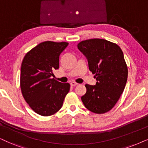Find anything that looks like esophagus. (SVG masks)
Listing matches in <instances>:
<instances>
[{
	"mask_svg": "<svg viewBox=\"0 0 148 148\" xmlns=\"http://www.w3.org/2000/svg\"><path fill=\"white\" fill-rule=\"evenodd\" d=\"M78 85V83H76V82H71L70 83V85L71 86H72V87H74V86H76V85Z\"/></svg>",
	"mask_w": 148,
	"mask_h": 148,
	"instance_id": "1",
	"label": "esophagus"
}]
</instances>
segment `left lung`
<instances>
[{"label": "left lung", "mask_w": 148, "mask_h": 148, "mask_svg": "<svg viewBox=\"0 0 148 148\" xmlns=\"http://www.w3.org/2000/svg\"><path fill=\"white\" fill-rule=\"evenodd\" d=\"M95 74V85H85L87 92L81 97L84 105L93 113L102 114L113 108L124 90L128 68L120 47L102 39L82 41L77 45Z\"/></svg>", "instance_id": "left-lung-1"}]
</instances>
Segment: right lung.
<instances>
[{
  "label": "right lung",
  "instance_id": "obj_1",
  "mask_svg": "<svg viewBox=\"0 0 148 148\" xmlns=\"http://www.w3.org/2000/svg\"><path fill=\"white\" fill-rule=\"evenodd\" d=\"M68 42H44L24 56L20 70V88L24 100L39 115L50 116L62 107L70 85L52 78L59 68V56Z\"/></svg>",
  "mask_w": 148,
  "mask_h": 148
}]
</instances>
